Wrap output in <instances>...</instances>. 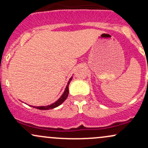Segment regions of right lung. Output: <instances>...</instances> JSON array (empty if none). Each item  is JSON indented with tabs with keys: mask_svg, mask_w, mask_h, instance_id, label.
Wrapping results in <instances>:
<instances>
[{
	"mask_svg": "<svg viewBox=\"0 0 148 148\" xmlns=\"http://www.w3.org/2000/svg\"><path fill=\"white\" fill-rule=\"evenodd\" d=\"M72 77H71L70 79H69L68 83H67V86H66L65 90H64V91L63 92V94L62 95V96H61L59 98V99H58L56 101V102H54L53 103H52V104H51V105H49V106H30L33 107V108H37V109H39V110H49V109H52V108H56V107L60 106L61 103H63L64 100L67 99V97H68L69 84V83L71 82V81H72Z\"/></svg>",
	"mask_w": 148,
	"mask_h": 148,
	"instance_id": "1",
	"label": "right lung"
}]
</instances>
